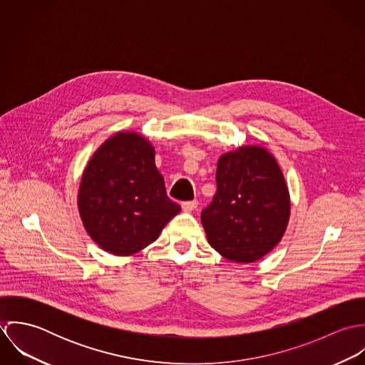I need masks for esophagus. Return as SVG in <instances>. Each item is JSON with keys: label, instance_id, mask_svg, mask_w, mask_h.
<instances>
[{"label": "esophagus", "instance_id": "esophagus-1", "mask_svg": "<svg viewBox=\"0 0 365 365\" xmlns=\"http://www.w3.org/2000/svg\"><path fill=\"white\" fill-rule=\"evenodd\" d=\"M182 209L185 212H194L198 209V201H188V202H182Z\"/></svg>", "mask_w": 365, "mask_h": 365}]
</instances>
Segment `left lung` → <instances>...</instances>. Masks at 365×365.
Masks as SVG:
<instances>
[{"label": "left lung", "mask_w": 365, "mask_h": 365, "mask_svg": "<svg viewBox=\"0 0 365 365\" xmlns=\"http://www.w3.org/2000/svg\"><path fill=\"white\" fill-rule=\"evenodd\" d=\"M217 190L201 213L208 243L226 260L255 262L282 239L291 215L284 174L265 148L242 146L219 157Z\"/></svg>", "instance_id": "obj_1"}]
</instances>
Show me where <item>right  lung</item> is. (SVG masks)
Instances as JSON below:
<instances>
[{
	"mask_svg": "<svg viewBox=\"0 0 365 365\" xmlns=\"http://www.w3.org/2000/svg\"><path fill=\"white\" fill-rule=\"evenodd\" d=\"M155 148L138 132H118L81 175L77 207L88 236L105 252L132 256L152 245L181 210L165 194Z\"/></svg>",
	"mask_w": 365,
	"mask_h": 365,
	"instance_id": "right-lung-1",
	"label": "right lung"
}]
</instances>
